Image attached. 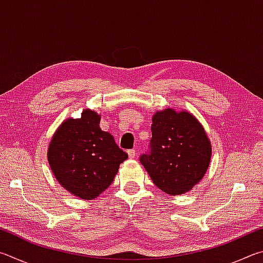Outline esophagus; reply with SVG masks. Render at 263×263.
Here are the masks:
<instances>
[{
    "mask_svg": "<svg viewBox=\"0 0 263 263\" xmlns=\"http://www.w3.org/2000/svg\"><path fill=\"white\" fill-rule=\"evenodd\" d=\"M127 154H128V157H130L131 159L135 158L136 157V149H128L127 151Z\"/></svg>",
    "mask_w": 263,
    "mask_h": 263,
    "instance_id": "esophagus-1",
    "label": "esophagus"
}]
</instances>
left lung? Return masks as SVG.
<instances>
[{
    "mask_svg": "<svg viewBox=\"0 0 263 263\" xmlns=\"http://www.w3.org/2000/svg\"><path fill=\"white\" fill-rule=\"evenodd\" d=\"M149 151L140 162L153 183L172 196L193 189L203 179L211 160L210 140L188 111H158L152 119Z\"/></svg>",
    "mask_w": 263,
    "mask_h": 263,
    "instance_id": "8db88e82",
    "label": "left lung"
}]
</instances>
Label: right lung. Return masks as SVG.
<instances>
[{"label":"right lung","mask_w":263,"mask_h":263,"mask_svg":"<svg viewBox=\"0 0 263 263\" xmlns=\"http://www.w3.org/2000/svg\"><path fill=\"white\" fill-rule=\"evenodd\" d=\"M101 117L84 110L81 118H69L55 131L47 160L58 182L82 199L100 196L112 183L119 164L128 155L110 133L102 131Z\"/></svg>","instance_id":"obj_1"}]
</instances>
